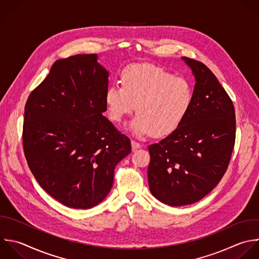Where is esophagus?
I'll return each mask as SVG.
<instances>
[{"label": "esophagus", "instance_id": "34e87169", "mask_svg": "<svg viewBox=\"0 0 259 259\" xmlns=\"http://www.w3.org/2000/svg\"><path fill=\"white\" fill-rule=\"evenodd\" d=\"M132 148H133V151H135V150H137V149L141 148V144L133 140V141H132Z\"/></svg>", "mask_w": 259, "mask_h": 259}]
</instances>
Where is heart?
I'll use <instances>...</instances> for the list:
<instances>
[{
    "instance_id": "heart-1",
    "label": "heart",
    "mask_w": 259,
    "mask_h": 259,
    "mask_svg": "<svg viewBox=\"0 0 259 259\" xmlns=\"http://www.w3.org/2000/svg\"><path fill=\"white\" fill-rule=\"evenodd\" d=\"M120 85H111L105 102L111 120L120 123L135 110L138 113L130 124L137 137L153 134L163 137L173 133L188 113L193 89L183 77L150 64L126 67L120 75Z\"/></svg>"
}]
</instances>
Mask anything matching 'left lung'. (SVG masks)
Returning <instances> with one entry per match:
<instances>
[{"mask_svg": "<svg viewBox=\"0 0 259 259\" xmlns=\"http://www.w3.org/2000/svg\"><path fill=\"white\" fill-rule=\"evenodd\" d=\"M182 60L195 78L191 107L173 133L148 147L150 190L172 206L194 203L218 185L236 137L234 105L215 76L198 61Z\"/></svg>", "mask_w": 259, "mask_h": 259, "instance_id": "8db88e82", "label": "left lung"}]
</instances>
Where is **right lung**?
<instances>
[{
	"label": "right lung",
	"mask_w": 259,
	"mask_h": 259,
	"mask_svg": "<svg viewBox=\"0 0 259 259\" xmlns=\"http://www.w3.org/2000/svg\"><path fill=\"white\" fill-rule=\"evenodd\" d=\"M97 58L58 60L25 104L28 166L52 197L73 208L101 202L112 187L115 166L132 151L131 140L103 115L109 73Z\"/></svg>",
	"instance_id": "add662e5"
}]
</instances>
